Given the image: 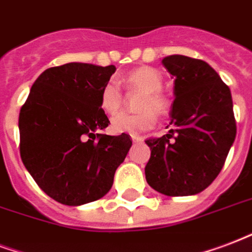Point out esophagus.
I'll list each match as a JSON object with an SVG mask.
<instances>
[{"label":"esophagus","instance_id":"obj_1","mask_svg":"<svg viewBox=\"0 0 252 252\" xmlns=\"http://www.w3.org/2000/svg\"><path fill=\"white\" fill-rule=\"evenodd\" d=\"M131 139H133L134 143H138V142H142V141H143V138L135 137V135H133V137H131Z\"/></svg>","mask_w":252,"mask_h":252}]
</instances>
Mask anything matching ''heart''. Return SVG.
<instances>
[{
  "label": "heart",
  "instance_id": "obj_1",
  "mask_svg": "<svg viewBox=\"0 0 252 252\" xmlns=\"http://www.w3.org/2000/svg\"><path fill=\"white\" fill-rule=\"evenodd\" d=\"M128 90L142 93V97L137 103L138 113L127 114L121 113L111 119L110 128L113 133L141 134L155 126V114L166 115L169 113L170 101L162 90L163 78L159 71L149 66H142L130 71L121 79ZM124 95L117 83L107 82L103 85L99 93V106L103 113L114 115L122 107Z\"/></svg>",
  "mask_w": 252,
  "mask_h": 252
}]
</instances>
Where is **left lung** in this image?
<instances>
[{
  "instance_id": "left-lung-1",
  "label": "left lung",
  "mask_w": 252,
  "mask_h": 252,
  "mask_svg": "<svg viewBox=\"0 0 252 252\" xmlns=\"http://www.w3.org/2000/svg\"><path fill=\"white\" fill-rule=\"evenodd\" d=\"M162 65L174 75L171 122L160 138H147L146 181L169 196L198 194L220 173L236 135L231 92L205 61L170 56Z\"/></svg>"
}]
</instances>
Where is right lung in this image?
I'll return each instance as SVG.
<instances>
[{
  "instance_id": "right-lung-1",
  "label": "right lung",
  "mask_w": 252,
  "mask_h": 252,
  "mask_svg": "<svg viewBox=\"0 0 252 252\" xmlns=\"http://www.w3.org/2000/svg\"><path fill=\"white\" fill-rule=\"evenodd\" d=\"M114 73V65L54 66L37 78L21 107V159L39 189L62 205L107 194L131 147L127 134H95L110 124L99 93Z\"/></svg>"
}]
</instances>
